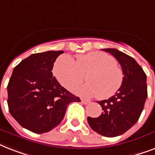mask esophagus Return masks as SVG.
Listing matches in <instances>:
<instances>
[{"mask_svg": "<svg viewBox=\"0 0 155 155\" xmlns=\"http://www.w3.org/2000/svg\"><path fill=\"white\" fill-rule=\"evenodd\" d=\"M81 102H82L84 104H87L90 103L89 101H87V100H85V99H81Z\"/></svg>", "mask_w": 155, "mask_h": 155, "instance_id": "obj_1", "label": "esophagus"}]
</instances>
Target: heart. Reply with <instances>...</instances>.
Here are the masks:
<instances>
[{"instance_id":"1","label":"heart","mask_w":155,"mask_h":155,"mask_svg":"<svg viewBox=\"0 0 155 155\" xmlns=\"http://www.w3.org/2000/svg\"><path fill=\"white\" fill-rule=\"evenodd\" d=\"M54 74L62 86L72 90L87 80V83L75 89L76 94L85 97H97L105 100L120 89L124 80L121 68L113 56L95 51L80 54L76 62L68 54L59 56L54 66Z\"/></svg>"}]
</instances>
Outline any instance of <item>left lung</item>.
I'll return each instance as SVG.
<instances>
[{
	"mask_svg": "<svg viewBox=\"0 0 155 155\" xmlns=\"http://www.w3.org/2000/svg\"><path fill=\"white\" fill-rule=\"evenodd\" d=\"M103 51L117 59L124 80L114 96L97 102L102 107L101 115L97 118L88 117L87 122L95 132L113 137L123 134L139 119L147 97V75L130 55L113 48Z\"/></svg>",
	"mask_w": 155,
	"mask_h": 155,
	"instance_id": "left-lung-1",
	"label": "left lung"
}]
</instances>
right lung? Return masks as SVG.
Returning a JSON list of instances; mask_svg holds the SVG:
<instances>
[{
	"label": "right lung",
	"mask_w": 155,
	"mask_h": 155,
	"mask_svg": "<svg viewBox=\"0 0 155 155\" xmlns=\"http://www.w3.org/2000/svg\"><path fill=\"white\" fill-rule=\"evenodd\" d=\"M63 51L33 54L14 68L8 86L9 113L23 128L43 134L60 124L68 104L80 99L62 87L52 74Z\"/></svg>",
	"instance_id": "obj_1"
}]
</instances>
